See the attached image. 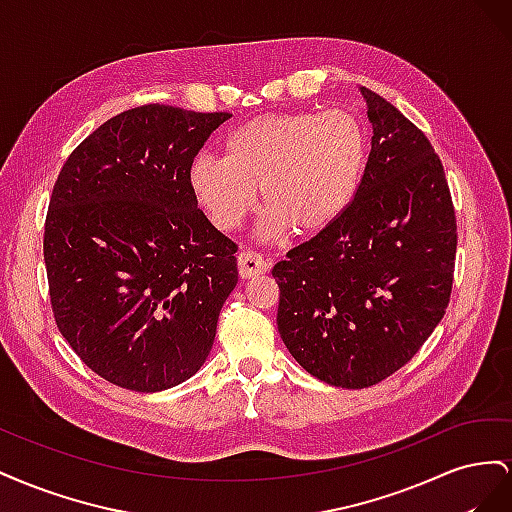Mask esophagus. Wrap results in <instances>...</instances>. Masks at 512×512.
Instances as JSON below:
<instances>
[{
    "mask_svg": "<svg viewBox=\"0 0 512 512\" xmlns=\"http://www.w3.org/2000/svg\"><path fill=\"white\" fill-rule=\"evenodd\" d=\"M237 265H239V275L243 277V280H250V277L262 275L269 269V262L262 258L260 254L250 252V250H245V252L239 254Z\"/></svg>",
    "mask_w": 512,
    "mask_h": 512,
    "instance_id": "esophagus-1",
    "label": "esophagus"
}]
</instances>
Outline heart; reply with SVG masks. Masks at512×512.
<instances>
[{"label": "heart", "instance_id": "b5f03b06", "mask_svg": "<svg viewBox=\"0 0 512 512\" xmlns=\"http://www.w3.org/2000/svg\"><path fill=\"white\" fill-rule=\"evenodd\" d=\"M367 160L361 123L346 111L269 113L232 130L224 158L203 153L190 166V185L211 224L230 232L267 207L260 237L292 230L314 237L331 228L356 196Z\"/></svg>", "mask_w": 512, "mask_h": 512}]
</instances>
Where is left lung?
<instances>
[{
	"instance_id": "1",
	"label": "left lung",
	"mask_w": 512,
	"mask_h": 512,
	"mask_svg": "<svg viewBox=\"0 0 512 512\" xmlns=\"http://www.w3.org/2000/svg\"><path fill=\"white\" fill-rule=\"evenodd\" d=\"M371 151L356 196L331 228L273 267L277 331L318 380L365 389L404 367L444 316L457 224L427 136L365 87Z\"/></svg>"
}]
</instances>
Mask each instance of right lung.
Here are the masks:
<instances>
[{
    "mask_svg": "<svg viewBox=\"0 0 512 512\" xmlns=\"http://www.w3.org/2000/svg\"><path fill=\"white\" fill-rule=\"evenodd\" d=\"M230 117L130 108L89 134L55 181L44 224L55 322L121 389H173L211 352L239 282L237 245L198 209L190 166Z\"/></svg>",
    "mask_w": 512,
    "mask_h": 512,
    "instance_id": "right-lung-1",
    "label": "right lung"
}]
</instances>
